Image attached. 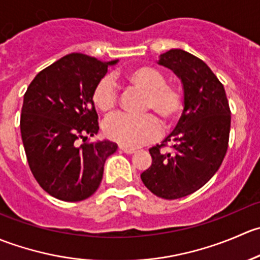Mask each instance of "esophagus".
Masks as SVG:
<instances>
[{
	"label": "esophagus",
	"instance_id": "1",
	"mask_svg": "<svg viewBox=\"0 0 260 260\" xmlns=\"http://www.w3.org/2000/svg\"><path fill=\"white\" fill-rule=\"evenodd\" d=\"M119 149L122 152H124V153H135L136 149L135 148H131V147H125V146H119Z\"/></svg>",
	"mask_w": 260,
	"mask_h": 260
}]
</instances>
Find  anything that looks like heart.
<instances>
[{
  "instance_id": "obj_1",
  "label": "heart",
  "mask_w": 260,
  "mask_h": 260,
  "mask_svg": "<svg viewBox=\"0 0 260 260\" xmlns=\"http://www.w3.org/2000/svg\"><path fill=\"white\" fill-rule=\"evenodd\" d=\"M125 80L145 91L143 111H152L162 123L172 124L182 113L185 96L182 89L167 81L166 75L151 65H140L125 73ZM91 102L101 112L117 104V89L109 77L101 78L91 91ZM104 135L125 147H138L158 137L161 125L152 113L132 115L118 112L103 123Z\"/></svg>"
}]
</instances>
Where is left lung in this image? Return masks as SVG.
I'll use <instances>...</instances> for the list:
<instances>
[{
	"instance_id": "obj_1",
	"label": "left lung",
	"mask_w": 260,
	"mask_h": 260,
	"mask_svg": "<svg viewBox=\"0 0 260 260\" xmlns=\"http://www.w3.org/2000/svg\"><path fill=\"white\" fill-rule=\"evenodd\" d=\"M158 64L174 70L182 81L185 107L169 137L149 148L152 165L141 179L152 193L175 200L203 187L221 166L232 115L224 85L203 60L171 49L161 55ZM171 140L172 151L165 152Z\"/></svg>"
}]
</instances>
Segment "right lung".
Wrapping results in <instances>:
<instances>
[{"instance_id": "obj_1", "label": "right lung", "mask_w": 260, "mask_h": 260, "mask_svg": "<svg viewBox=\"0 0 260 260\" xmlns=\"http://www.w3.org/2000/svg\"><path fill=\"white\" fill-rule=\"evenodd\" d=\"M115 62L65 55L41 70L23 95L20 128L28 166L39 185L59 200L75 203L93 195L106 159L117 151L111 141L86 142L99 129L91 91Z\"/></svg>"}]
</instances>
